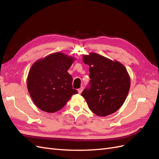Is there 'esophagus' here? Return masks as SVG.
Masks as SVG:
<instances>
[{
  "instance_id": "1",
  "label": "esophagus",
  "mask_w": 159,
  "mask_h": 159,
  "mask_svg": "<svg viewBox=\"0 0 159 159\" xmlns=\"http://www.w3.org/2000/svg\"><path fill=\"white\" fill-rule=\"evenodd\" d=\"M83 89H84V88H83V87H81L80 88H79V89H78V93H81V92H82V91H83Z\"/></svg>"
}]
</instances>
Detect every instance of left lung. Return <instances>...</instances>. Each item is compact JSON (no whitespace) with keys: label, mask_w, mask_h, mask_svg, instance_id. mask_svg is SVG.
Segmentation results:
<instances>
[{"label":"left lung","mask_w":159,"mask_h":159,"mask_svg":"<svg viewBox=\"0 0 159 159\" xmlns=\"http://www.w3.org/2000/svg\"><path fill=\"white\" fill-rule=\"evenodd\" d=\"M83 61L89 66L91 80L81 95L89 109L101 117L116 112L125 101L131 85L125 67L93 52L84 55Z\"/></svg>","instance_id":"1"}]
</instances>
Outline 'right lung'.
Here are the masks:
<instances>
[{
  "label": "right lung",
  "instance_id": "1",
  "mask_svg": "<svg viewBox=\"0 0 159 159\" xmlns=\"http://www.w3.org/2000/svg\"><path fill=\"white\" fill-rule=\"evenodd\" d=\"M75 58L56 52L35 61L27 78V88L36 106L45 112L61 109L78 91L72 88L68 72Z\"/></svg>",
  "mask_w": 159,
  "mask_h": 159
}]
</instances>
